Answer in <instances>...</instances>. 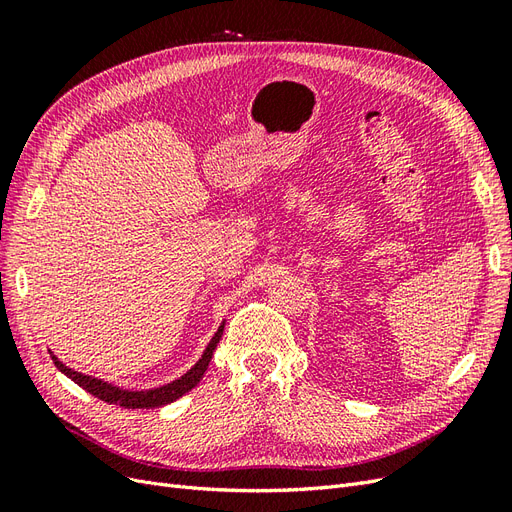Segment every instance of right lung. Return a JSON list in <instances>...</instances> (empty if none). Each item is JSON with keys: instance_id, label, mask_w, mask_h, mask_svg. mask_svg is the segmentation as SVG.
I'll use <instances>...</instances> for the list:
<instances>
[{"instance_id": "right-lung-1", "label": "right lung", "mask_w": 512, "mask_h": 512, "mask_svg": "<svg viewBox=\"0 0 512 512\" xmlns=\"http://www.w3.org/2000/svg\"><path fill=\"white\" fill-rule=\"evenodd\" d=\"M222 333H224V322H222V327L218 329V333L211 337V342L205 348L203 356H200L198 363L188 371V374H183L181 378L173 380L170 384H164V386H158V389H149V391H126V389H119V386L108 384V382H104L100 378H91V376L81 374V371H74V369L66 367L64 363L57 359L53 352H51V359L55 361V365H57V369L61 371V374H66L72 382L83 386L87 393H91L94 397L106 401V404H115V406L132 408V410L134 408H160V406L170 404V401L179 399L181 395H185L188 391H192L194 386L200 382V378L205 376L211 356H213L215 348H218V344H220Z\"/></svg>"}]
</instances>
